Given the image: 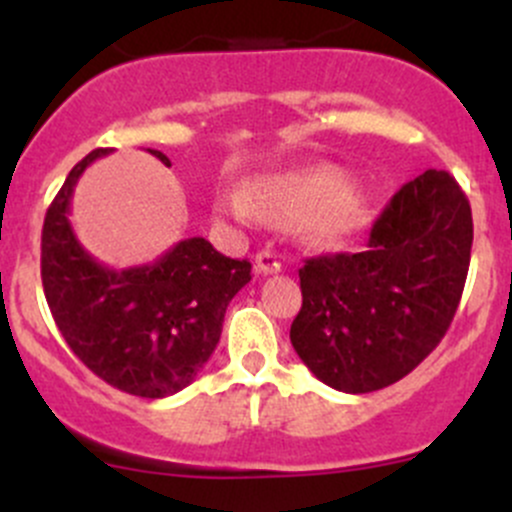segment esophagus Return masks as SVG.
Returning <instances> with one entry per match:
<instances>
[{
	"mask_svg": "<svg viewBox=\"0 0 512 512\" xmlns=\"http://www.w3.org/2000/svg\"><path fill=\"white\" fill-rule=\"evenodd\" d=\"M282 270V260L277 252L262 250L255 255V272L257 275H275Z\"/></svg>",
	"mask_w": 512,
	"mask_h": 512,
	"instance_id": "obj_1",
	"label": "esophagus"
}]
</instances>
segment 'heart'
Instances as JSON below:
<instances>
[{"label":"heart","mask_w":512,"mask_h":512,"mask_svg":"<svg viewBox=\"0 0 512 512\" xmlns=\"http://www.w3.org/2000/svg\"><path fill=\"white\" fill-rule=\"evenodd\" d=\"M250 198L262 213L285 220H312V240L342 242L369 220V200L352 190V178L337 165H312L267 175L252 183ZM242 193H223L218 208L237 220H255V208Z\"/></svg>","instance_id":"1"}]
</instances>
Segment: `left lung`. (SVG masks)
<instances>
[{
  "instance_id": "obj_1",
  "label": "left lung",
  "mask_w": 512,
  "mask_h": 512,
  "mask_svg": "<svg viewBox=\"0 0 512 512\" xmlns=\"http://www.w3.org/2000/svg\"><path fill=\"white\" fill-rule=\"evenodd\" d=\"M473 218L446 170L409 180L376 218L364 252L312 257L289 339L309 371L369 394L414 371L448 332L471 265Z\"/></svg>"
}]
</instances>
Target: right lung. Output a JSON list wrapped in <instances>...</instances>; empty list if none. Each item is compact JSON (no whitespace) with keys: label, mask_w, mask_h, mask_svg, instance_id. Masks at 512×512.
<instances>
[{"label":"right lung","mask_w":512,"mask_h":512,"mask_svg":"<svg viewBox=\"0 0 512 512\" xmlns=\"http://www.w3.org/2000/svg\"><path fill=\"white\" fill-rule=\"evenodd\" d=\"M163 165L168 156L151 151ZM108 148L71 168L41 230V282L61 337L106 384L163 399L203 369L223 332L230 299L250 282L252 265L220 255L205 237H188L148 265L98 262L71 227V195L84 170Z\"/></svg>","instance_id":"obj_1"}]
</instances>
